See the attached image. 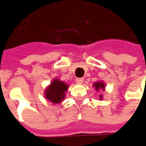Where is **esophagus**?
Masks as SVG:
<instances>
[{
	"instance_id": "obj_1",
	"label": "esophagus",
	"mask_w": 146,
	"mask_h": 146,
	"mask_svg": "<svg viewBox=\"0 0 146 146\" xmlns=\"http://www.w3.org/2000/svg\"><path fill=\"white\" fill-rule=\"evenodd\" d=\"M76 82L77 83V84H82L83 82H84V78H76Z\"/></svg>"
}]
</instances>
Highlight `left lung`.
<instances>
[{"instance_id": "1", "label": "left lung", "mask_w": 146, "mask_h": 146, "mask_svg": "<svg viewBox=\"0 0 146 146\" xmlns=\"http://www.w3.org/2000/svg\"><path fill=\"white\" fill-rule=\"evenodd\" d=\"M94 88H95L96 91H99V90H102V91H105V88H106V84H105L104 82H102V81H97V82H95L94 84ZM99 99L102 100L103 97H102V95H99Z\"/></svg>"}]
</instances>
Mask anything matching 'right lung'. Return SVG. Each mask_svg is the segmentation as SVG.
Here are the masks:
<instances>
[{
	"instance_id": "add662e5",
	"label": "right lung",
	"mask_w": 146,
	"mask_h": 146,
	"mask_svg": "<svg viewBox=\"0 0 146 146\" xmlns=\"http://www.w3.org/2000/svg\"><path fill=\"white\" fill-rule=\"evenodd\" d=\"M69 87L64 81L54 78L45 90L44 97L53 104H59L66 97V92Z\"/></svg>"
}]
</instances>
